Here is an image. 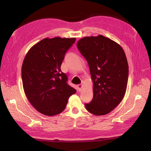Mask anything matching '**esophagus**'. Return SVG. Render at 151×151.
Instances as JSON below:
<instances>
[{"mask_svg": "<svg viewBox=\"0 0 151 151\" xmlns=\"http://www.w3.org/2000/svg\"><path fill=\"white\" fill-rule=\"evenodd\" d=\"M82 87H83V84H81L78 85V86H77V89H78V91H81L82 90Z\"/></svg>", "mask_w": 151, "mask_h": 151, "instance_id": "1", "label": "esophagus"}]
</instances>
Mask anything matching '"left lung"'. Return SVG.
<instances>
[{
	"instance_id": "left-lung-1",
	"label": "left lung",
	"mask_w": 151,
	"mask_h": 151,
	"mask_svg": "<svg viewBox=\"0 0 151 151\" xmlns=\"http://www.w3.org/2000/svg\"><path fill=\"white\" fill-rule=\"evenodd\" d=\"M76 45L87 60L93 83V98L85 104L86 110L95 115L108 114L127 90L129 65L123 48L102 35L83 37Z\"/></svg>"
}]
</instances>
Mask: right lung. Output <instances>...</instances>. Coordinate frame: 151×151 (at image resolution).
<instances>
[{
  "label": "right lung",
  "instance_id": "right-lung-1",
  "mask_svg": "<svg viewBox=\"0 0 151 151\" xmlns=\"http://www.w3.org/2000/svg\"><path fill=\"white\" fill-rule=\"evenodd\" d=\"M75 37L45 38L28 51L21 68L24 93L28 101L43 115L53 116L62 112L76 89L67 84L61 70L65 54Z\"/></svg>",
  "mask_w": 151,
  "mask_h": 151
}]
</instances>
